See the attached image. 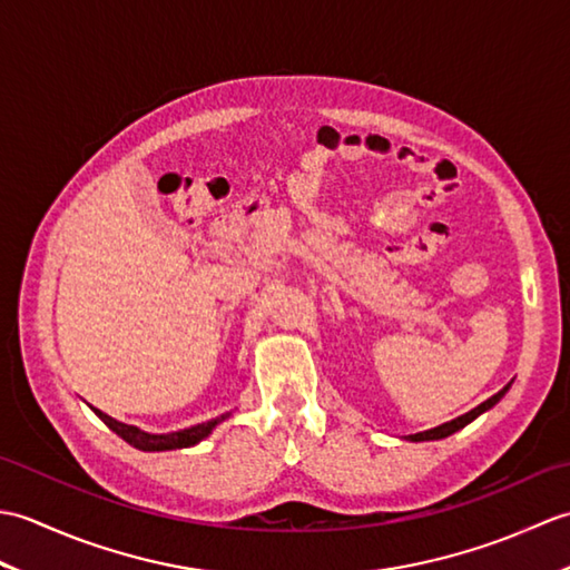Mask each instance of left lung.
<instances>
[{"label": "left lung", "instance_id": "1", "mask_svg": "<svg viewBox=\"0 0 570 570\" xmlns=\"http://www.w3.org/2000/svg\"><path fill=\"white\" fill-rule=\"evenodd\" d=\"M507 390H510V384L504 386V390H500L498 394L494 396H490L488 402H482L480 406H475L472 411H468V414H463V416H458V419H453V421H448V423H443V426H435V429H431V431H423V433H414V435H409V441H439V439H445V435H451V433H455V431H460L463 426H468L470 421H475L482 411H488V409H492L494 404L500 402V399L507 394Z\"/></svg>", "mask_w": 570, "mask_h": 570}]
</instances>
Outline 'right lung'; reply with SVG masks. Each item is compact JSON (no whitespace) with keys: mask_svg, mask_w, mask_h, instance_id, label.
Returning a JSON list of instances; mask_svg holds the SVG:
<instances>
[{"mask_svg":"<svg viewBox=\"0 0 570 570\" xmlns=\"http://www.w3.org/2000/svg\"><path fill=\"white\" fill-rule=\"evenodd\" d=\"M95 414H98L107 426H110L119 439H125L129 445H135V448H139V451H174V448H190V445H196V443H200L205 435H208L217 423L220 421H225L227 419V414L225 416H217V419H213V421H205V423H198V426H190V429H186V431H178V433H164V435H154V433H144V431H139V429H135V426H127V423H119V421H115L112 416H107V414H102L100 409H92Z\"/></svg>","mask_w":570,"mask_h":570,"instance_id":"right-lung-1","label":"right lung"}]
</instances>
